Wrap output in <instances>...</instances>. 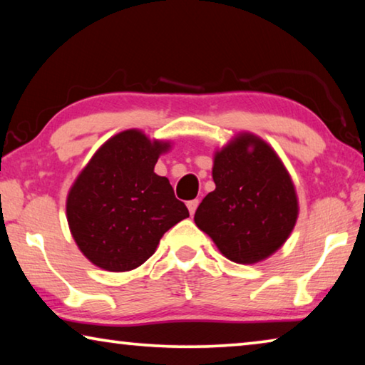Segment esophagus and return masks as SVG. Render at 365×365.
I'll list each match as a JSON object with an SVG mask.
<instances>
[{
  "instance_id": "34e87169",
  "label": "esophagus",
  "mask_w": 365,
  "mask_h": 365,
  "mask_svg": "<svg viewBox=\"0 0 365 365\" xmlns=\"http://www.w3.org/2000/svg\"><path fill=\"white\" fill-rule=\"evenodd\" d=\"M197 205H200V201H197V200H191V201L187 202V207H188V211H190V215L195 214Z\"/></svg>"
}]
</instances>
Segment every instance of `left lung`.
<instances>
[{
    "mask_svg": "<svg viewBox=\"0 0 365 365\" xmlns=\"http://www.w3.org/2000/svg\"><path fill=\"white\" fill-rule=\"evenodd\" d=\"M211 191L195 212L227 259L255 264L287 242L298 219V197L285 165L264 140L242 133L215 153Z\"/></svg>",
    "mask_w": 365,
    "mask_h": 365,
    "instance_id": "left-lung-1",
    "label": "left lung"
}]
</instances>
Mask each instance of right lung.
Instances as JSON below:
<instances>
[{
  "instance_id": "add662e5",
  "label": "right lung",
  "mask_w": 365,
  "mask_h": 365,
  "mask_svg": "<svg viewBox=\"0 0 365 365\" xmlns=\"http://www.w3.org/2000/svg\"><path fill=\"white\" fill-rule=\"evenodd\" d=\"M169 143L140 130L109 138L80 172L67 196V222L88 261L109 272L137 269L163 235L188 217L165 177L154 174Z\"/></svg>"
}]
</instances>
